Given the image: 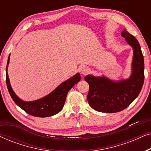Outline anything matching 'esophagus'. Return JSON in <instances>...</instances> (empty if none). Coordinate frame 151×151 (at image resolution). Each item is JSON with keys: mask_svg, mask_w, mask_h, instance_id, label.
Instances as JSON below:
<instances>
[{"mask_svg": "<svg viewBox=\"0 0 151 151\" xmlns=\"http://www.w3.org/2000/svg\"><path fill=\"white\" fill-rule=\"evenodd\" d=\"M80 72H81L82 74H84V75H85V74L88 73V72H89V68L87 67H82L81 68V69H80Z\"/></svg>", "mask_w": 151, "mask_h": 151, "instance_id": "1", "label": "esophagus"}]
</instances>
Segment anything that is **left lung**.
Returning <instances> with one entry per match:
<instances>
[{"mask_svg": "<svg viewBox=\"0 0 151 151\" xmlns=\"http://www.w3.org/2000/svg\"><path fill=\"white\" fill-rule=\"evenodd\" d=\"M121 34L133 49V73L129 79L115 82L105 77L90 75L84 78L89 84L88 104L99 112L112 113L124 110L138 96L144 84V56L139 43L125 29Z\"/></svg>", "mask_w": 151, "mask_h": 151, "instance_id": "obj_1", "label": "left lung"}]
</instances>
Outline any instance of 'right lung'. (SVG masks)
Wrapping results in <instances>:
<instances>
[{
  "instance_id": "right-lung-1",
  "label": "right lung",
  "mask_w": 151,
  "mask_h": 151,
  "mask_svg": "<svg viewBox=\"0 0 151 151\" xmlns=\"http://www.w3.org/2000/svg\"><path fill=\"white\" fill-rule=\"evenodd\" d=\"M9 56L6 67V83L9 93L14 102L28 114L35 117H46L54 115L63 109L69 91L80 80V75L77 73L67 81L64 82L50 94L33 102H24L18 98L12 90L7 72Z\"/></svg>"
}]
</instances>
